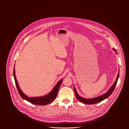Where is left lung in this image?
Masks as SVG:
<instances>
[{"label": "left lung", "instance_id": "8db88e82", "mask_svg": "<svg viewBox=\"0 0 129 129\" xmlns=\"http://www.w3.org/2000/svg\"><path fill=\"white\" fill-rule=\"evenodd\" d=\"M114 51H115L116 53V50L115 49H113ZM117 54V53H116ZM119 73L117 75V78L116 79V81H115L114 83L113 84V85L109 89V90L106 92V93L100 96H98V97H95V98H91V99H85V98H82L81 97V96H80L76 92V89L75 88V87H74V92H75V96L76 97V98L81 102L83 103H84L85 104H96V103H99L100 102H101L102 101L104 100V99L107 98L108 97H109L110 96L111 94L113 93V92L114 91V90L116 86V84H117V81H118V78H119Z\"/></svg>", "mask_w": 129, "mask_h": 129}]
</instances>
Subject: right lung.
Returning a JSON list of instances; mask_svg holds the SVG:
<instances>
[{
	"label": "right lung",
	"mask_w": 129,
	"mask_h": 129,
	"mask_svg": "<svg viewBox=\"0 0 129 129\" xmlns=\"http://www.w3.org/2000/svg\"><path fill=\"white\" fill-rule=\"evenodd\" d=\"M15 66L14 67V68ZM15 69L14 68L13 70V76L15 82V84L18 90L19 93L21 97L27 100V101L33 104L36 105H47L50 103H51L52 101H53L56 97L57 94L58 92V90L59 89V88L60 87V85L62 81V79L60 80L54 86L53 89L52 90V91L50 92L47 95L44 96H40V97H29L27 96H26L24 93L22 91V90L20 89V88L19 86L17 81L16 78L15 76Z\"/></svg>",
	"instance_id": "1"
}]
</instances>
